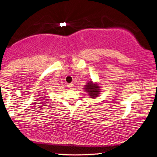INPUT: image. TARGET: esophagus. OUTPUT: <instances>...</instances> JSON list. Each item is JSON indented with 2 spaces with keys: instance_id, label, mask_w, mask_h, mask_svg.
I'll return each mask as SVG.
<instances>
[{
  "instance_id": "esophagus-1",
  "label": "esophagus",
  "mask_w": 157,
  "mask_h": 157,
  "mask_svg": "<svg viewBox=\"0 0 157 157\" xmlns=\"http://www.w3.org/2000/svg\"><path fill=\"white\" fill-rule=\"evenodd\" d=\"M68 87H69V88H71V89H72V88H74V84L73 83L68 84Z\"/></svg>"
}]
</instances>
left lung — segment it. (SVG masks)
I'll return each mask as SVG.
<instances>
[{"label": "left lung", "mask_w": 157, "mask_h": 157, "mask_svg": "<svg viewBox=\"0 0 157 157\" xmlns=\"http://www.w3.org/2000/svg\"><path fill=\"white\" fill-rule=\"evenodd\" d=\"M85 90L88 92L90 98H96L101 92L99 85L97 83H94L92 81L88 82L86 86H85Z\"/></svg>", "instance_id": "obj_1"}]
</instances>
